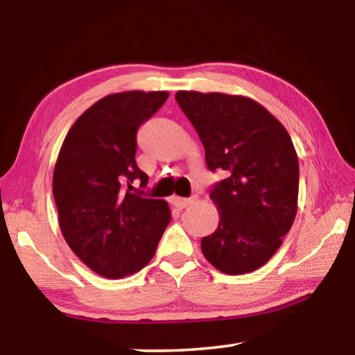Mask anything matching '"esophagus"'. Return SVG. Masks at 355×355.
<instances>
[{"mask_svg": "<svg viewBox=\"0 0 355 355\" xmlns=\"http://www.w3.org/2000/svg\"><path fill=\"white\" fill-rule=\"evenodd\" d=\"M197 200V197H175L173 199V203H175V207L178 209H183L186 207H189L191 203H194Z\"/></svg>", "mask_w": 355, "mask_h": 355, "instance_id": "1", "label": "esophagus"}]
</instances>
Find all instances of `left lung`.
<instances>
[{
    "label": "left lung",
    "mask_w": 355,
    "mask_h": 355,
    "mask_svg": "<svg viewBox=\"0 0 355 355\" xmlns=\"http://www.w3.org/2000/svg\"><path fill=\"white\" fill-rule=\"evenodd\" d=\"M175 100L205 147L208 169L225 173L209 192L220 218L202 238L203 255L225 274L255 271L296 218L299 161L291 137L271 112L241 95L180 91Z\"/></svg>",
    "instance_id": "left-lung-1"
}]
</instances>
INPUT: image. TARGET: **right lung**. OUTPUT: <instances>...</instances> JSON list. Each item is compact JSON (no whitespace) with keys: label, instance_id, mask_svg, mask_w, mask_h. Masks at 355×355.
<instances>
[{"label":"right lung","instance_id":"1","mask_svg":"<svg viewBox=\"0 0 355 355\" xmlns=\"http://www.w3.org/2000/svg\"><path fill=\"white\" fill-rule=\"evenodd\" d=\"M167 97L164 91L106 95L78 117L59 152L53 173L59 227L76 257L106 279L146 266L171 222L164 200L144 196L148 177L135 158L137 130Z\"/></svg>","mask_w":355,"mask_h":355}]
</instances>
